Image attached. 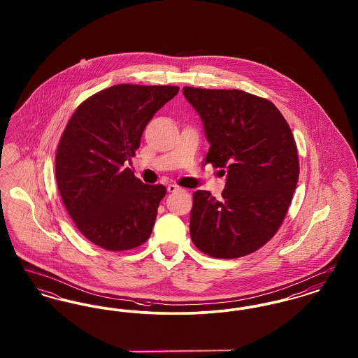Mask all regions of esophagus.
Returning a JSON list of instances; mask_svg holds the SVG:
<instances>
[{"mask_svg":"<svg viewBox=\"0 0 358 358\" xmlns=\"http://www.w3.org/2000/svg\"><path fill=\"white\" fill-rule=\"evenodd\" d=\"M178 190H181V187H177V185H173V184L168 185V192H169V193H174V192H178Z\"/></svg>","mask_w":358,"mask_h":358,"instance_id":"esophagus-1","label":"esophagus"}]
</instances>
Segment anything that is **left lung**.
Returning <instances> with one entry per match:
<instances>
[{
	"instance_id": "1",
	"label": "left lung",
	"mask_w": 358,
	"mask_h": 358,
	"mask_svg": "<svg viewBox=\"0 0 358 358\" xmlns=\"http://www.w3.org/2000/svg\"><path fill=\"white\" fill-rule=\"evenodd\" d=\"M210 143L205 164L227 173L222 199L193 193L190 238L208 256L235 259L263 247L280 228L299 177L287 120L268 99L241 90L184 87Z\"/></svg>"
}]
</instances>
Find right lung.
Listing matches in <instances>:
<instances>
[{
	"instance_id": "1",
	"label": "right lung",
	"mask_w": 358,
	"mask_h": 358,
	"mask_svg": "<svg viewBox=\"0 0 358 358\" xmlns=\"http://www.w3.org/2000/svg\"><path fill=\"white\" fill-rule=\"evenodd\" d=\"M177 85H118L80 103L57 145L59 193L76 228L107 251H126L150 238L157 208L166 194L148 185L124 162L136 155L154 114Z\"/></svg>"
}]
</instances>
